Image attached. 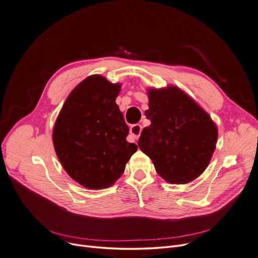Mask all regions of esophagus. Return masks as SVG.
<instances>
[{
  "mask_svg": "<svg viewBox=\"0 0 258 258\" xmlns=\"http://www.w3.org/2000/svg\"><path fill=\"white\" fill-rule=\"evenodd\" d=\"M141 132H142V125L141 124H134L130 128L131 136L134 139H138L140 137V135H141Z\"/></svg>",
  "mask_w": 258,
  "mask_h": 258,
  "instance_id": "esophagus-1",
  "label": "esophagus"
}]
</instances>
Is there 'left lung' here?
<instances>
[{
	"mask_svg": "<svg viewBox=\"0 0 258 258\" xmlns=\"http://www.w3.org/2000/svg\"><path fill=\"white\" fill-rule=\"evenodd\" d=\"M145 127L138 145L150 157L157 174L172 184H185L208 167L217 142L210 116L176 86L150 89Z\"/></svg>",
	"mask_w": 258,
	"mask_h": 258,
	"instance_id": "1",
	"label": "left lung"
}]
</instances>
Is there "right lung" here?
I'll return each mask as SVG.
<instances>
[{"mask_svg": "<svg viewBox=\"0 0 258 258\" xmlns=\"http://www.w3.org/2000/svg\"><path fill=\"white\" fill-rule=\"evenodd\" d=\"M120 84L93 75L67 98L54 124L52 139L66 172L86 188L114 184L137 151L126 137L128 126L115 103Z\"/></svg>", "mask_w": 258, "mask_h": 258, "instance_id": "obj_1", "label": "right lung"}]
</instances>
